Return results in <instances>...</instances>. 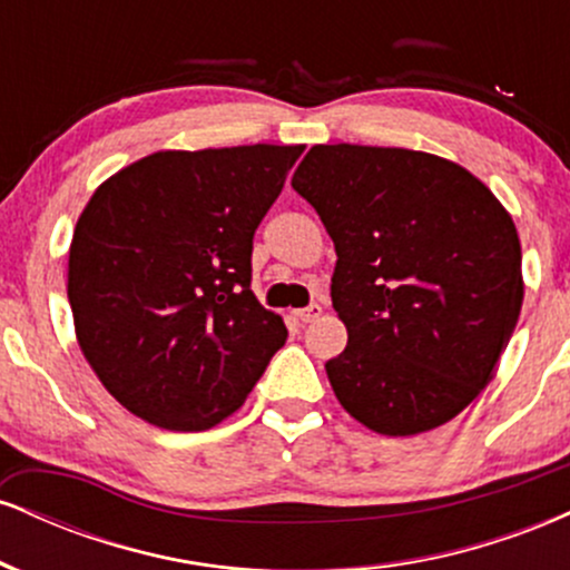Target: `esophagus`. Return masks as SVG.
Returning <instances> with one entry per match:
<instances>
[{"mask_svg":"<svg viewBox=\"0 0 570 570\" xmlns=\"http://www.w3.org/2000/svg\"><path fill=\"white\" fill-rule=\"evenodd\" d=\"M292 313H294V318H297V322L307 324V322H313V318L322 316L324 307L322 305H307V307H297V311H292Z\"/></svg>","mask_w":570,"mask_h":570,"instance_id":"1","label":"esophagus"}]
</instances>
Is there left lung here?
I'll use <instances>...</instances> for the list:
<instances>
[{"mask_svg": "<svg viewBox=\"0 0 570 570\" xmlns=\"http://www.w3.org/2000/svg\"><path fill=\"white\" fill-rule=\"evenodd\" d=\"M335 240L348 345L326 377L385 436L453 421L495 375L522 294L520 235L472 171L402 147L316 144L292 176Z\"/></svg>", "mask_w": 570, "mask_h": 570, "instance_id": "left-lung-1", "label": "left lung"}]
</instances>
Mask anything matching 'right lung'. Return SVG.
<instances>
[{
  "mask_svg": "<svg viewBox=\"0 0 570 570\" xmlns=\"http://www.w3.org/2000/svg\"><path fill=\"white\" fill-rule=\"evenodd\" d=\"M303 149H160L90 195L69 246L75 335L136 417L217 426L286 343L284 318L252 292V238Z\"/></svg>",
  "mask_w": 570,
  "mask_h": 570,
  "instance_id": "obj_1",
  "label": "right lung"
}]
</instances>
